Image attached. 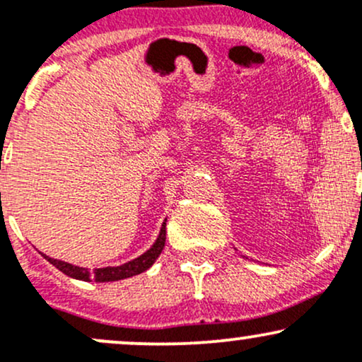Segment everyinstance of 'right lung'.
Masks as SVG:
<instances>
[{
	"mask_svg": "<svg viewBox=\"0 0 362 362\" xmlns=\"http://www.w3.org/2000/svg\"><path fill=\"white\" fill-rule=\"evenodd\" d=\"M165 240H167V221H165L163 226H161L160 236H158L156 243L153 245V247L149 248L144 255H141V257H138V259L127 262V264H124V265H119V267L95 269V271L76 267V265L68 264V262L51 259V257H47V255H44V257H45V260L51 262L54 267L59 269L62 274H66V276H69V277H74V279L93 281V282H110V281H120V279H126V277L138 276V274L144 272L146 269L151 267V265L155 264V260L158 259V255H160L161 250H163Z\"/></svg>",
	"mask_w": 362,
	"mask_h": 362,
	"instance_id": "right-lung-1",
	"label": "right lung"
}]
</instances>
